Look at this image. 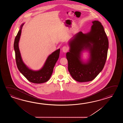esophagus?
Listing matches in <instances>:
<instances>
[{
  "label": "esophagus",
  "instance_id": "obj_1",
  "mask_svg": "<svg viewBox=\"0 0 123 123\" xmlns=\"http://www.w3.org/2000/svg\"><path fill=\"white\" fill-rule=\"evenodd\" d=\"M62 50L63 52H66L67 51H68V47L67 46H64L62 47Z\"/></svg>",
  "mask_w": 123,
  "mask_h": 123
}]
</instances>
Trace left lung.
<instances>
[{"mask_svg": "<svg viewBox=\"0 0 123 123\" xmlns=\"http://www.w3.org/2000/svg\"><path fill=\"white\" fill-rule=\"evenodd\" d=\"M91 31L86 34L80 31L69 42V52L66 53L68 70L75 80L92 81L102 71L106 60L109 47L107 35L101 22L92 21ZM88 50L90 53L86 63L81 60V52Z\"/></svg>", "mask_w": 123, "mask_h": 123, "instance_id": "left-lung-1", "label": "left lung"}]
</instances>
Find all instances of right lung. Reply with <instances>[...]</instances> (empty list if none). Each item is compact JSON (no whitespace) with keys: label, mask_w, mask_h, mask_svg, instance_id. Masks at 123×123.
<instances>
[{"label":"right lung","mask_w":123,"mask_h":123,"mask_svg":"<svg viewBox=\"0 0 123 123\" xmlns=\"http://www.w3.org/2000/svg\"><path fill=\"white\" fill-rule=\"evenodd\" d=\"M24 24L21 25L14 39L13 47L15 53V59L19 71L29 81L35 84H41L48 81L52 74L53 69L59 57L60 49L56 50L47 58L43 66L38 71L32 70L24 64L21 57L18 43L21 29Z\"/></svg>","instance_id":"obj_1"}]
</instances>
